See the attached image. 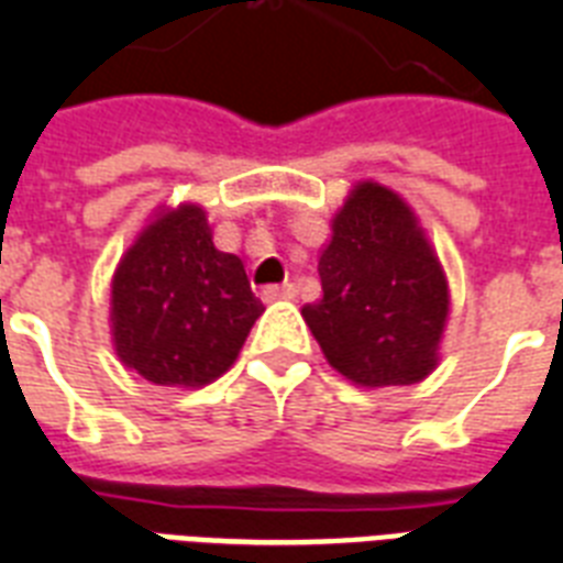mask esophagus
Masks as SVG:
<instances>
[{"mask_svg": "<svg viewBox=\"0 0 563 563\" xmlns=\"http://www.w3.org/2000/svg\"><path fill=\"white\" fill-rule=\"evenodd\" d=\"M298 295V289L291 286V283H274V286H265L263 289V300H291Z\"/></svg>", "mask_w": 563, "mask_h": 563, "instance_id": "1", "label": "esophagus"}]
</instances>
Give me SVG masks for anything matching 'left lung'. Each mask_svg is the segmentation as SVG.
Here are the masks:
<instances>
[{
  "mask_svg": "<svg viewBox=\"0 0 563 563\" xmlns=\"http://www.w3.org/2000/svg\"><path fill=\"white\" fill-rule=\"evenodd\" d=\"M321 300L303 321L339 374L365 388L420 383L435 368L446 280L402 198L360 184L318 260Z\"/></svg>",
  "mask_w": 563,
  "mask_h": 563,
  "instance_id": "1",
  "label": "left lung"
}]
</instances>
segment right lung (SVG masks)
<instances>
[{"instance_id":"add662e5","label":"right lung","mask_w":563,"mask_h":563,"mask_svg":"<svg viewBox=\"0 0 563 563\" xmlns=\"http://www.w3.org/2000/svg\"><path fill=\"white\" fill-rule=\"evenodd\" d=\"M110 307L119 360L148 383L180 388L224 374L265 309L242 260L212 245L195 203L143 230L119 263Z\"/></svg>"}]
</instances>
